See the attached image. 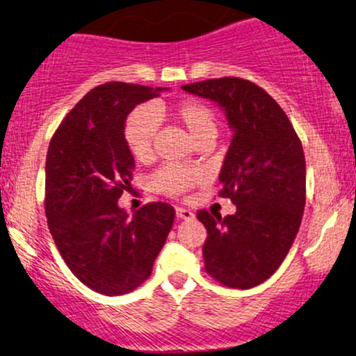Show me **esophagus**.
<instances>
[{
	"mask_svg": "<svg viewBox=\"0 0 356 356\" xmlns=\"http://www.w3.org/2000/svg\"><path fill=\"white\" fill-rule=\"evenodd\" d=\"M175 216H177L179 219H184V220L194 219V212H192L191 209H186V207H177V209H175Z\"/></svg>",
	"mask_w": 356,
	"mask_h": 356,
	"instance_id": "1",
	"label": "esophagus"
}]
</instances>
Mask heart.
Returning <instances> with one entry per match:
<instances>
[{
    "label": "heart",
    "mask_w": 356,
    "mask_h": 356,
    "mask_svg": "<svg viewBox=\"0 0 356 356\" xmlns=\"http://www.w3.org/2000/svg\"><path fill=\"white\" fill-rule=\"evenodd\" d=\"M170 115L184 127L195 144L204 140H214L218 136V118L209 105L199 100H182L172 108L162 104H152L150 108L136 110L125 124V142L130 154L138 162L152 159L155 136H157L159 120ZM201 174L194 169L179 165H165L154 174L152 186L155 191L165 195H181L199 182Z\"/></svg>",
    "instance_id": "heart-1"
}]
</instances>
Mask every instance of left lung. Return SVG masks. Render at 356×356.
Listing matches in <instances>:
<instances>
[{
    "label": "left lung",
    "mask_w": 356,
    "mask_h": 356,
    "mask_svg": "<svg viewBox=\"0 0 356 356\" xmlns=\"http://www.w3.org/2000/svg\"><path fill=\"white\" fill-rule=\"evenodd\" d=\"M226 112L232 140L219 174L220 197L232 216L199 211L206 226L204 268L227 288L249 289L281 266L293 246L306 201V164L300 137L283 108L249 80L224 76L184 85Z\"/></svg>",
    "instance_id": "left-lung-1"
}]
</instances>
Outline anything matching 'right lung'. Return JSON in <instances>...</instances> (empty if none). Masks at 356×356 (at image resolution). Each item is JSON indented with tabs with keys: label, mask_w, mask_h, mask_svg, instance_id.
Wrapping results in <instances>:
<instances>
[{
	"label": "right lung",
	"mask_w": 356,
	"mask_h": 356,
	"mask_svg": "<svg viewBox=\"0 0 356 356\" xmlns=\"http://www.w3.org/2000/svg\"><path fill=\"white\" fill-rule=\"evenodd\" d=\"M162 90L99 85L68 112L48 147V229L73 275L102 295H125L144 283L174 224L167 202L145 204L132 216L118 207L136 169L125 142L127 115Z\"/></svg>",
	"instance_id": "add662e5"
}]
</instances>
